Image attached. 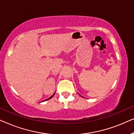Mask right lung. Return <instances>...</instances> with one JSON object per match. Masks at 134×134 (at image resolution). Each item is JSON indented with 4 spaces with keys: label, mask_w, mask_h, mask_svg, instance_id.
I'll list each match as a JSON object with an SVG mask.
<instances>
[{
    "label": "right lung",
    "mask_w": 134,
    "mask_h": 134,
    "mask_svg": "<svg viewBox=\"0 0 134 134\" xmlns=\"http://www.w3.org/2000/svg\"><path fill=\"white\" fill-rule=\"evenodd\" d=\"M54 96V94H53L52 96H51V97H50V98H48V99H46V100H47L50 99H51V98H52V97H53V96Z\"/></svg>",
    "instance_id": "right-lung-1"
}]
</instances>
